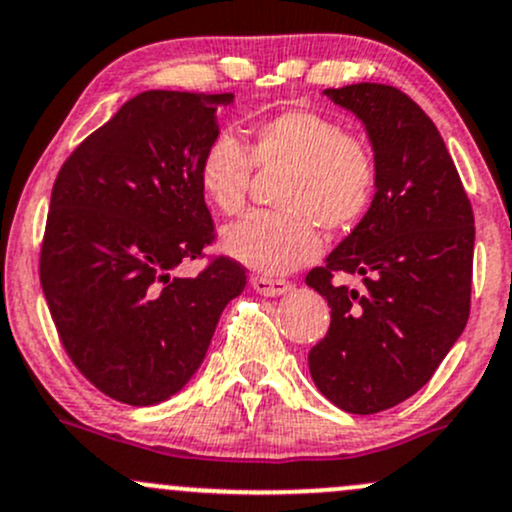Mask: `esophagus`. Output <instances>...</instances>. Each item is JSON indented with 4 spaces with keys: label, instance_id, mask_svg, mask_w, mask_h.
Segmentation results:
<instances>
[{
    "label": "esophagus",
    "instance_id": "obj_1",
    "mask_svg": "<svg viewBox=\"0 0 512 512\" xmlns=\"http://www.w3.org/2000/svg\"><path fill=\"white\" fill-rule=\"evenodd\" d=\"M252 289L262 297H282V294L292 292V282L272 277H252Z\"/></svg>",
    "mask_w": 512,
    "mask_h": 512
}]
</instances>
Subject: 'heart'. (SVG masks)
Instances as JSON below:
<instances>
[{
	"label": "heart",
	"instance_id": "b5f03b06",
	"mask_svg": "<svg viewBox=\"0 0 512 512\" xmlns=\"http://www.w3.org/2000/svg\"><path fill=\"white\" fill-rule=\"evenodd\" d=\"M247 134L245 149L228 129L215 132L196 166L203 198L225 215L245 203L252 166L289 169L277 191L284 211H252L220 233L223 250L240 265L265 274L297 270L319 257V223L351 230L373 208L380 179L373 144L336 117L294 107L255 122Z\"/></svg>",
	"mask_w": 512,
	"mask_h": 512
}]
</instances>
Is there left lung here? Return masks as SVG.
<instances>
[{
    "label": "left lung",
    "mask_w": 512,
    "mask_h": 512,
    "mask_svg": "<svg viewBox=\"0 0 512 512\" xmlns=\"http://www.w3.org/2000/svg\"><path fill=\"white\" fill-rule=\"evenodd\" d=\"M365 125L380 166L373 208L306 274L331 306L309 351L321 395L351 414L400 405L429 383L469 321L473 211L439 129L402 90H324ZM355 273L364 287L333 283Z\"/></svg>",
    "instance_id": "left-lung-1"
}]
</instances>
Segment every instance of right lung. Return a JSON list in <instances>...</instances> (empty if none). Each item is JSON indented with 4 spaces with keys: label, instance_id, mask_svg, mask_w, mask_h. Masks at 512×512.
I'll return each mask as SVG.
<instances>
[{
    "label": "right lung",
    "instance_id": "right-lung-1",
    "mask_svg": "<svg viewBox=\"0 0 512 512\" xmlns=\"http://www.w3.org/2000/svg\"><path fill=\"white\" fill-rule=\"evenodd\" d=\"M233 98L139 93L75 147L53 184L43 297L75 368L125 405L176 395L245 289V267L230 257L171 277L215 238L196 166Z\"/></svg>",
    "mask_w": 512,
    "mask_h": 512
}]
</instances>
